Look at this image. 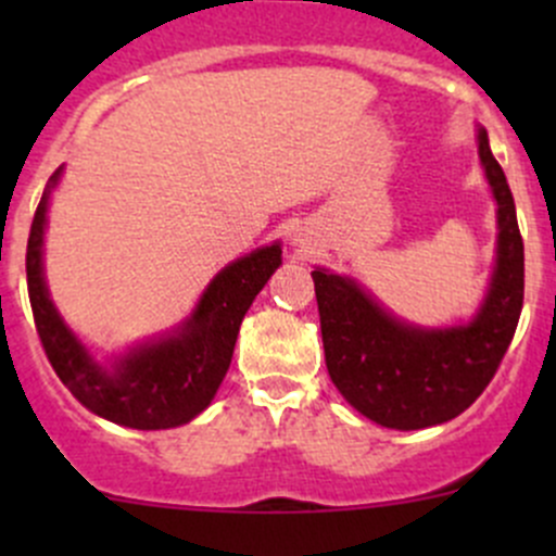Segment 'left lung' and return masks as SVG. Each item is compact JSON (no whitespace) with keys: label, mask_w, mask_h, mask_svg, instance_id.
Masks as SVG:
<instances>
[{"label":"left lung","mask_w":556,"mask_h":556,"mask_svg":"<svg viewBox=\"0 0 556 556\" xmlns=\"http://www.w3.org/2000/svg\"><path fill=\"white\" fill-rule=\"evenodd\" d=\"M479 159L497 201V268L490 295L463 328L422 330L392 319L352 279L312 271L325 366L363 417L419 430L463 414L501 368L525 301V242L514 195L479 128Z\"/></svg>","instance_id":"8db88e82"}]
</instances>
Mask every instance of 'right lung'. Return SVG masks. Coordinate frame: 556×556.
Instances as JSON below:
<instances>
[{
	"mask_svg": "<svg viewBox=\"0 0 556 556\" xmlns=\"http://www.w3.org/2000/svg\"><path fill=\"white\" fill-rule=\"evenodd\" d=\"M59 172L39 199L26 244L31 314L50 366L83 406L110 422L137 430H166L190 422L215 397L231 366L239 325L282 263V250L279 244L263 247L223 268L201 295L193 317L177 333L131 352L106 371L91 361L86 346L59 317L42 279L45 212Z\"/></svg>",
	"mask_w": 556,
	"mask_h": 556,
	"instance_id": "1",
	"label": "right lung"
}]
</instances>
